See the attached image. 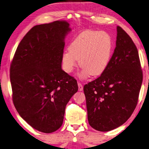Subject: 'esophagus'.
I'll return each mask as SVG.
<instances>
[{"mask_svg": "<svg viewBox=\"0 0 149 149\" xmlns=\"http://www.w3.org/2000/svg\"><path fill=\"white\" fill-rule=\"evenodd\" d=\"M78 89H79V91H82L84 90V87H83L82 84L79 82H78Z\"/></svg>", "mask_w": 149, "mask_h": 149, "instance_id": "34e87169", "label": "esophagus"}]
</instances>
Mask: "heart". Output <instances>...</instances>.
Wrapping results in <instances>:
<instances>
[{
  "label": "heart",
  "mask_w": 149,
  "mask_h": 149,
  "mask_svg": "<svg viewBox=\"0 0 149 149\" xmlns=\"http://www.w3.org/2000/svg\"><path fill=\"white\" fill-rule=\"evenodd\" d=\"M113 41L104 31L87 30L81 33L71 42L69 50L62 55L63 68L71 73L79 60L83 76L97 77L107 68L112 58Z\"/></svg>",
  "instance_id": "1"
}]
</instances>
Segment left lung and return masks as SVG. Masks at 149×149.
<instances>
[{
  "label": "left lung",
  "instance_id": "obj_1",
  "mask_svg": "<svg viewBox=\"0 0 149 149\" xmlns=\"http://www.w3.org/2000/svg\"><path fill=\"white\" fill-rule=\"evenodd\" d=\"M142 81L137 47L118 26L116 47L107 68L84 85L89 125L99 132H108L123 124L137 104Z\"/></svg>",
  "mask_w": 149,
  "mask_h": 149
}]
</instances>
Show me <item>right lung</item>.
Segmentation results:
<instances>
[{
    "label": "right lung",
    "instance_id": "right-lung-1",
    "mask_svg": "<svg viewBox=\"0 0 149 149\" xmlns=\"http://www.w3.org/2000/svg\"><path fill=\"white\" fill-rule=\"evenodd\" d=\"M65 21L35 26L19 42L10 65L12 100L20 116L34 129L58 130L65 106L77 91V81L62 70Z\"/></svg>",
    "mask_w": 149,
    "mask_h": 149
}]
</instances>
